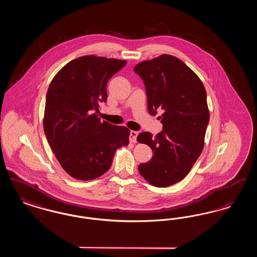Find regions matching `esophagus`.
<instances>
[{
	"label": "esophagus",
	"mask_w": 257,
	"mask_h": 257,
	"mask_svg": "<svg viewBox=\"0 0 257 257\" xmlns=\"http://www.w3.org/2000/svg\"><path fill=\"white\" fill-rule=\"evenodd\" d=\"M138 135H139V133H138L137 131H131V132H130V137H129V139H130V142H131V143H136Z\"/></svg>",
	"instance_id": "obj_1"
}]
</instances>
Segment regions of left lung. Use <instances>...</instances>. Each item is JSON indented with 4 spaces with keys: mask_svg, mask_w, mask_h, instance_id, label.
Returning <instances> with one entry per match:
<instances>
[{
    "mask_svg": "<svg viewBox=\"0 0 257 257\" xmlns=\"http://www.w3.org/2000/svg\"><path fill=\"white\" fill-rule=\"evenodd\" d=\"M134 71L145 83L149 113L163 111V131L137 138L153 152L139 171L148 183L168 187L185 178L202 152L210 117L206 90L198 76L171 55L142 61Z\"/></svg>",
    "mask_w": 257,
    "mask_h": 257,
    "instance_id": "1",
    "label": "left lung"
}]
</instances>
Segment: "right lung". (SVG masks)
Segmentation results:
<instances>
[{
  "label": "right lung",
  "instance_id": "1",
  "mask_svg": "<svg viewBox=\"0 0 257 257\" xmlns=\"http://www.w3.org/2000/svg\"><path fill=\"white\" fill-rule=\"evenodd\" d=\"M126 61L83 56L65 64L50 84L43 118L49 146L61 168L79 180L109 171L117 148L128 146L130 130L98 117L106 86Z\"/></svg>",
  "mask_w": 257,
  "mask_h": 257
}]
</instances>
